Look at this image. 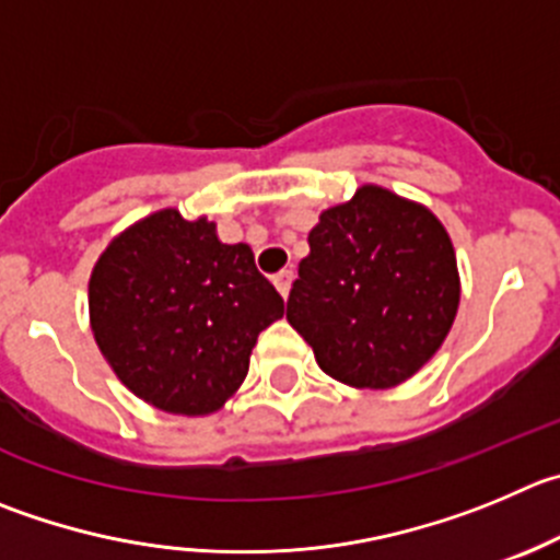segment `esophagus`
Here are the masks:
<instances>
[{
	"instance_id": "esophagus-1",
	"label": "esophagus",
	"mask_w": 560,
	"mask_h": 560,
	"mask_svg": "<svg viewBox=\"0 0 560 560\" xmlns=\"http://www.w3.org/2000/svg\"><path fill=\"white\" fill-rule=\"evenodd\" d=\"M291 283H294V271H291V269L277 271V275H275V285H277V291L283 294V300H285V296H289Z\"/></svg>"
}]
</instances>
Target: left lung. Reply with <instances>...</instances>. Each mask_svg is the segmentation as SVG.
I'll list each match as a JSON object with an SVG mask.
<instances>
[{"label": "left lung", "mask_w": 560, "mask_h": 560, "mask_svg": "<svg viewBox=\"0 0 560 560\" xmlns=\"http://www.w3.org/2000/svg\"><path fill=\"white\" fill-rule=\"evenodd\" d=\"M307 244L285 318L324 374L382 390L429 363L459 307L454 244L429 209L363 186Z\"/></svg>", "instance_id": "1"}]
</instances>
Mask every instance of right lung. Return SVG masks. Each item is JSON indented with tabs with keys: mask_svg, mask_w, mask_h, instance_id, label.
Here are the masks:
<instances>
[{
	"mask_svg": "<svg viewBox=\"0 0 560 560\" xmlns=\"http://www.w3.org/2000/svg\"><path fill=\"white\" fill-rule=\"evenodd\" d=\"M283 313L247 244H222L214 222L173 209L117 236L90 277L95 343L117 380L164 412H217Z\"/></svg>",
	"mask_w": 560,
	"mask_h": 560,
	"instance_id": "obj_1",
	"label": "right lung"
}]
</instances>
